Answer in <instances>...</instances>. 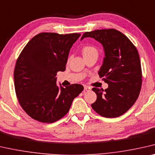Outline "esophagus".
Here are the masks:
<instances>
[{
    "label": "esophagus",
    "mask_w": 155,
    "mask_h": 155,
    "mask_svg": "<svg viewBox=\"0 0 155 155\" xmlns=\"http://www.w3.org/2000/svg\"><path fill=\"white\" fill-rule=\"evenodd\" d=\"M91 88L90 87H88V86H87V85H85L84 86V91H90V90H91Z\"/></svg>",
    "instance_id": "esophagus-1"
}]
</instances>
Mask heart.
<instances>
[{"label": "heart", "mask_w": 155, "mask_h": 155, "mask_svg": "<svg viewBox=\"0 0 155 155\" xmlns=\"http://www.w3.org/2000/svg\"><path fill=\"white\" fill-rule=\"evenodd\" d=\"M82 54L83 56L85 57L92 54H97V50L96 48L92 45H85L82 48Z\"/></svg>", "instance_id": "heart-1"}]
</instances>
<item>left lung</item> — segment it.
<instances>
[{"mask_svg": "<svg viewBox=\"0 0 155 155\" xmlns=\"http://www.w3.org/2000/svg\"><path fill=\"white\" fill-rule=\"evenodd\" d=\"M85 38H94L102 45L105 57L98 74L108 85L105 91L92 89L97 100L91 107L103 117L120 116L134 105L141 88V65L137 48L115 29L85 32L81 40Z\"/></svg>", "mask_w": 155, "mask_h": 155, "instance_id": "obj_1", "label": "left lung"}]
</instances>
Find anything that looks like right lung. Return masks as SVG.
Segmentation results:
<instances>
[{
    "instance_id": "right-lung-1",
    "label": "right lung",
    "mask_w": 155,
    "mask_h": 155,
    "mask_svg": "<svg viewBox=\"0 0 155 155\" xmlns=\"http://www.w3.org/2000/svg\"><path fill=\"white\" fill-rule=\"evenodd\" d=\"M80 36L41 33L18 56L14 71L16 94L21 107L34 120L45 123L58 120L84 90L80 84L58 86L55 77L65 70L70 48Z\"/></svg>"
}]
</instances>
